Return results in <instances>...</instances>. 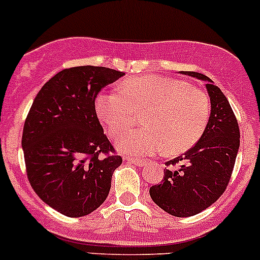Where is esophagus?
Instances as JSON below:
<instances>
[{"label":"esophagus","instance_id":"obj_1","mask_svg":"<svg viewBox=\"0 0 260 260\" xmlns=\"http://www.w3.org/2000/svg\"><path fill=\"white\" fill-rule=\"evenodd\" d=\"M127 161L131 162V164H135L136 166H140V167L145 166V165L147 164V162L143 161V159H140V158H131V157H128Z\"/></svg>","mask_w":260,"mask_h":260}]
</instances>
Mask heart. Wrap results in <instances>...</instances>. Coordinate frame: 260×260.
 I'll return each instance as SVG.
<instances>
[{
    "mask_svg": "<svg viewBox=\"0 0 260 260\" xmlns=\"http://www.w3.org/2000/svg\"><path fill=\"white\" fill-rule=\"evenodd\" d=\"M119 91L99 94L95 111L114 138L137 124V115L147 112L146 128L118 141L117 147L125 154L182 153L198 143L210 119L208 94L187 81L143 75L125 80Z\"/></svg>",
    "mask_w": 260,
    "mask_h": 260,
    "instance_id": "1",
    "label": "heart"
}]
</instances>
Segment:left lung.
<instances>
[{"instance_id": "obj_1", "label": "left lung", "mask_w": 260, "mask_h": 260, "mask_svg": "<svg viewBox=\"0 0 260 260\" xmlns=\"http://www.w3.org/2000/svg\"><path fill=\"white\" fill-rule=\"evenodd\" d=\"M206 83L211 113L206 129L185 154L166 162L165 177L149 188L162 210L177 217L199 214L224 193L240 145L239 124L219 86L201 73L181 72Z\"/></svg>"}]
</instances>
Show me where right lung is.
Here are the masks:
<instances>
[{
  "mask_svg": "<svg viewBox=\"0 0 260 260\" xmlns=\"http://www.w3.org/2000/svg\"><path fill=\"white\" fill-rule=\"evenodd\" d=\"M123 75L91 65L61 70L40 89L26 117L21 146L27 179L39 198L65 216L98 209L122 165L96 117L95 98Z\"/></svg>",
  "mask_w": 260,
  "mask_h": 260,
  "instance_id": "add662e5",
  "label": "right lung"
}]
</instances>
